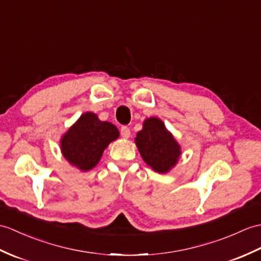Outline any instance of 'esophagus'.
Segmentation results:
<instances>
[{
    "label": "esophagus",
    "mask_w": 261,
    "mask_h": 261,
    "mask_svg": "<svg viewBox=\"0 0 261 261\" xmlns=\"http://www.w3.org/2000/svg\"><path fill=\"white\" fill-rule=\"evenodd\" d=\"M120 132H121V136H122L124 139H128L131 135L130 129L128 128V126H122V128H121V130H120Z\"/></svg>",
    "instance_id": "obj_1"
}]
</instances>
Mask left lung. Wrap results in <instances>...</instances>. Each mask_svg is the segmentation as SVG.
I'll use <instances>...</instances> for the list:
<instances>
[{"label": "left lung", "instance_id": "obj_1", "mask_svg": "<svg viewBox=\"0 0 261 261\" xmlns=\"http://www.w3.org/2000/svg\"><path fill=\"white\" fill-rule=\"evenodd\" d=\"M135 141L144 162L159 173L170 171L180 158L179 143L158 118L144 120Z\"/></svg>", "mask_w": 261, "mask_h": 261}]
</instances>
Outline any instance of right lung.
Listing matches in <instances>:
<instances>
[{
  "label": "right lung",
  "mask_w": 261,
  "mask_h": 261,
  "mask_svg": "<svg viewBox=\"0 0 261 261\" xmlns=\"http://www.w3.org/2000/svg\"><path fill=\"white\" fill-rule=\"evenodd\" d=\"M119 135L116 125L100 121L95 113L86 112L62 137V154L72 166L89 171L98 165L103 151Z\"/></svg>",
  "instance_id": "obj_1"
}]
</instances>
